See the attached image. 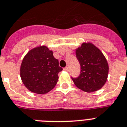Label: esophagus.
<instances>
[{
  "mask_svg": "<svg viewBox=\"0 0 127 127\" xmlns=\"http://www.w3.org/2000/svg\"><path fill=\"white\" fill-rule=\"evenodd\" d=\"M64 70H65V71H68V70H69V68L68 66H66V67H65L64 68Z\"/></svg>",
  "mask_w": 127,
  "mask_h": 127,
  "instance_id": "esophagus-1",
  "label": "esophagus"
}]
</instances>
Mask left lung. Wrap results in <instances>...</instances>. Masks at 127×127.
Returning a JSON list of instances; mask_svg holds the SVG:
<instances>
[{
  "label": "left lung",
  "mask_w": 127,
  "mask_h": 127,
  "mask_svg": "<svg viewBox=\"0 0 127 127\" xmlns=\"http://www.w3.org/2000/svg\"><path fill=\"white\" fill-rule=\"evenodd\" d=\"M75 55L81 66L77 77H72L77 87L86 92H93L103 87L107 79L108 65L100 50L93 44L83 43Z\"/></svg>",
  "instance_id": "1"
}]
</instances>
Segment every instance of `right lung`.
Returning <instances> with one entry per match:
<instances>
[{"instance_id": "right-lung-1", "label": "right lung", "mask_w": 127, "mask_h": 127, "mask_svg": "<svg viewBox=\"0 0 127 127\" xmlns=\"http://www.w3.org/2000/svg\"><path fill=\"white\" fill-rule=\"evenodd\" d=\"M62 70L53 52L42 46L31 50L24 57L21 66V77L28 90L44 94L55 87L59 72Z\"/></svg>"}]
</instances>
